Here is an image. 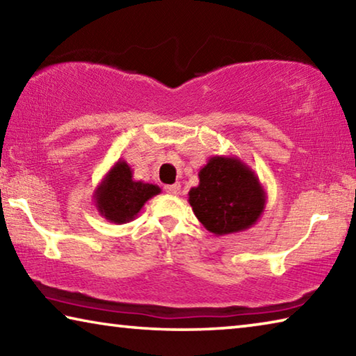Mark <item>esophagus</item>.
Listing matches in <instances>:
<instances>
[{
	"label": "esophagus",
	"mask_w": 356,
	"mask_h": 356,
	"mask_svg": "<svg viewBox=\"0 0 356 356\" xmlns=\"http://www.w3.org/2000/svg\"><path fill=\"white\" fill-rule=\"evenodd\" d=\"M165 190L170 193V195H179L180 193V184H172V185H166Z\"/></svg>",
	"instance_id": "obj_1"
}]
</instances>
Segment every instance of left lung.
Returning a JSON list of instances; mask_svg holds the SVG:
<instances>
[{
  "mask_svg": "<svg viewBox=\"0 0 356 356\" xmlns=\"http://www.w3.org/2000/svg\"><path fill=\"white\" fill-rule=\"evenodd\" d=\"M197 176L200 185L188 191V202L209 232H242L261 218L267 195L254 171L238 156H210Z\"/></svg>",
  "mask_w": 356,
  "mask_h": 356,
  "instance_id": "obj_1",
  "label": "left lung"
}]
</instances>
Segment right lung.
<instances>
[{"label": "right lung", "mask_w": 356, "mask_h": 356, "mask_svg": "<svg viewBox=\"0 0 356 356\" xmlns=\"http://www.w3.org/2000/svg\"><path fill=\"white\" fill-rule=\"evenodd\" d=\"M159 185L134 180V171L125 160H118L94 190V202L99 213L124 225L135 220L150 197L159 195Z\"/></svg>", "instance_id": "right-lung-1"}]
</instances>
